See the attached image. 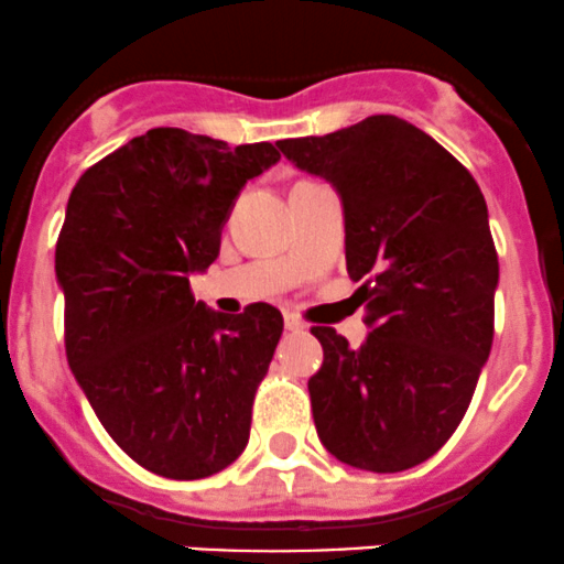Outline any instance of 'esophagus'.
<instances>
[{
  "label": "esophagus",
  "mask_w": 564,
  "mask_h": 564,
  "mask_svg": "<svg viewBox=\"0 0 564 564\" xmlns=\"http://www.w3.org/2000/svg\"><path fill=\"white\" fill-rule=\"evenodd\" d=\"M284 328H288V330H304L306 325H304V321H301V317L284 315Z\"/></svg>",
  "instance_id": "esophagus-1"
}]
</instances>
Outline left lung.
<instances>
[{
    "label": "left lung",
    "instance_id": "1",
    "mask_svg": "<svg viewBox=\"0 0 564 564\" xmlns=\"http://www.w3.org/2000/svg\"><path fill=\"white\" fill-rule=\"evenodd\" d=\"M280 149L339 193L347 274L371 325L361 347L312 328L323 345L310 377L317 437L350 467L402 473L448 443L491 352L499 263L484 193L397 116Z\"/></svg>",
    "mask_w": 564,
    "mask_h": 564
}]
</instances>
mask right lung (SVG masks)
<instances>
[{"label":"right lung","instance_id":"add662e5","mask_svg":"<svg viewBox=\"0 0 564 564\" xmlns=\"http://www.w3.org/2000/svg\"><path fill=\"white\" fill-rule=\"evenodd\" d=\"M276 160L271 143L154 127L69 193L56 241L67 364L113 443L162 478H208L247 448L282 315L206 310L189 274L217 260L241 187Z\"/></svg>","mask_w":564,"mask_h":564}]
</instances>
